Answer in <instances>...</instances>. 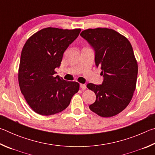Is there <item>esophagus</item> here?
<instances>
[{
    "instance_id": "34e87169",
    "label": "esophagus",
    "mask_w": 155,
    "mask_h": 155,
    "mask_svg": "<svg viewBox=\"0 0 155 155\" xmlns=\"http://www.w3.org/2000/svg\"><path fill=\"white\" fill-rule=\"evenodd\" d=\"M80 88L82 89V90H85V89L86 88V85L85 84H80Z\"/></svg>"
}]
</instances>
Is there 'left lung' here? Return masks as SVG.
<instances>
[{"label":"left lung","instance_id":"1","mask_svg":"<svg viewBox=\"0 0 155 155\" xmlns=\"http://www.w3.org/2000/svg\"><path fill=\"white\" fill-rule=\"evenodd\" d=\"M81 37L94 51V62L101 69V84L89 83L96 101L89 105L93 112L102 117H111L126 108L136 86L138 67L129 40L112 29H87Z\"/></svg>","mask_w":155,"mask_h":155}]
</instances>
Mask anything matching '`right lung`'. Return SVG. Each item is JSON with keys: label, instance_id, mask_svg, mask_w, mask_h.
<instances>
[{"label": "right lung", "instance_id": "right-lung-1", "mask_svg": "<svg viewBox=\"0 0 155 155\" xmlns=\"http://www.w3.org/2000/svg\"><path fill=\"white\" fill-rule=\"evenodd\" d=\"M81 29L46 28L29 38L21 54L18 81L21 93L31 109L43 116L63 111L79 91L76 82L55 75L64 51Z\"/></svg>", "mask_w": 155, "mask_h": 155}]
</instances>
